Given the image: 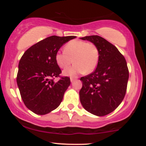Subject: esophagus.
<instances>
[{"label":"esophagus","instance_id":"esophagus-1","mask_svg":"<svg viewBox=\"0 0 146 146\" xmlns=\"http://www.w3.org/2000/svg\"><path fill=\"white\" fill-rule=\"evenodd\" d=\"M74 81H75V79L73 78H71V83H73Z\"/></svg>","mask_w":146,"mask_h":146}]
</instances>
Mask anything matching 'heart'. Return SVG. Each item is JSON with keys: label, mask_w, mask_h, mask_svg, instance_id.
<instances>
[{"label": "heart", "mask_w": 146, "mask_h": 146, "mask_svg": "<svg viewBox=\"0 0 146 146\" xmlns=\"http://www.w3.org/2000/svg\"><path fill=\"white\" fill-rule=\"evenodd\" d=\"M64 51L57 52L55 59L57 64L62 68L68 67L73 62V66L64 71V75L75 76L85 71L92 73L97 67L99 61V51L94 44L86 41H70L64 46Z\"/></svg>", "instance_id": "b5f03b06"}]
</instances>
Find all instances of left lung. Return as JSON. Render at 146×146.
<instances>
[{"instance_id": "1", "label": "left lung", "mask_w": 146, "mask_h": 146, "mask_svg": "<svg viewBox=\"0 0 146 146\" xmlns=\"http://www.w3.org/2000/svg\"><path fill=\"white\" fill-rule=\"evenodd\" d=\"M80 39L91 42L99 51L96 69L80 78V102L89 113L104 116L116 109L124 98L129 78L126 61L116 46L102 37L89 36Z\"/></svg>"}]
</instances>
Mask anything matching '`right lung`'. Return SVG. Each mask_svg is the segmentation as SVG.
<instances>
[{"mask_svg":"<svg viewBox=\"0 0 146 146\" xmlns=\"http://www.w3.org/2000/svg\"><path fill=\"white\" fill-rule=\"evenodd\" d=\"M75 36H52L28 48L18 64L17 84L27 108L37 115H46L59 106L69 86L68 77L57 82L62 73L55 56L64 44Z\"/></svg>","mask_w":146,"mask_h":146,"instance_id":"add662e5","label":"right lung"}]
</instances>
